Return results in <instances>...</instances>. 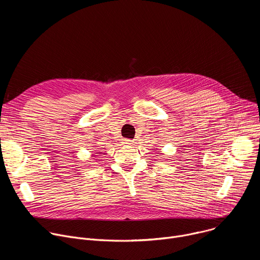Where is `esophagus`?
<instances>
[{
	"label": "esophagus",
	"mask_w": 260,
	"mask_h": 260,
	"mask_svg": "<svg viewBox=\"0 0 260 260\" xmlns=\"http://www.w3.org/2000/svg\"><path fill=\"white\" fill-rule=\"evenodd\" d=\"M122 144L127 145V146H133L135 144V142L133 140H128V139H124L122 140Z\"/></svg>",
	"instance_id": "obj_1"
}]
</instances>
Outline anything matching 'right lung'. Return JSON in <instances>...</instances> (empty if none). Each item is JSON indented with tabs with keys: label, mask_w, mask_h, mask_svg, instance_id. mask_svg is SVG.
I'll return each instance as SVG.
<instances>
[{
	"label": "right lung",
	"mask_w": 260,
	"mask_h": 260,
	"mask_svg": "<svg viewBox=\"0 0 260 260\" xmlns=\"http://www.w3.org/2000/svg\"><path fill=\"white\" fill-rule=\"evenodd\" d=\"M98 154H102V152H98ZM104 154V153H103ZM93 157H95V156H93Z\"/></svg>",
	"instance_id": "right-lung-1"
}]
</instances>
